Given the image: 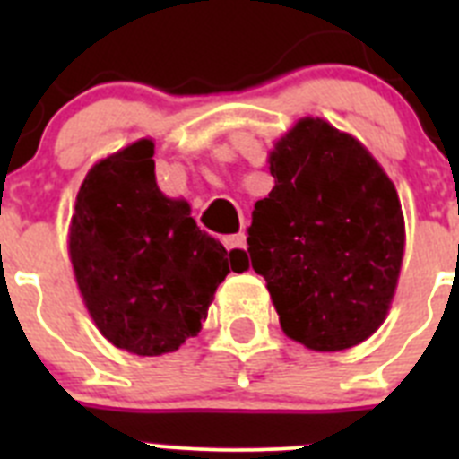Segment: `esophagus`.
Instances as JSON below:
<instances>
[{"mask_svg":"<svg viewBox=\"0 0 459 459\" xmlns=\"http://www.w3.org/2000/svg\"><path fill=\"white\" fill-rule=\"evenodd\" d=\"M225 246H227V250H234V253H243V250H246V234L238 232V234H234V237H227Z\"/></svg>","mask_w":459,"mask_h":459,"instance_id":"1","label":"esophagus"}]
</instances>
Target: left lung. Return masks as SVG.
Returning <instances> with one entry per match:
<instances>
[{"mask_svg":"<svg viewBox=\"0 0 459 459\" xmlns=\"http://www.w3.org/2000/svg\"><path fill=\"white\" fill-rule=\"evenodd\" d=\"M275 179L248 230L280 328L312 351L370 338L391 310L404 257L397 190L350 133L303 117L269 152Z\"/></svg>","mask_w":459,"mask_h":459,"instance_id":"8db88e82","label":"left lung"}]
</instances>
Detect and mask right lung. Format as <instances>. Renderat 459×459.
<instances>
[{
    "instance_id": "add662e5",
    "label": "right lung",
    "mask_w": 459,
    "mask_h": 459,
    "mask_svg": "<svg viewBox=\"0 0 459 459\" xmlns=\"http://www.w3.org/2000/svg\"><path fill=\"white\" fill-rule=\"evenodd\" d=\"M68 257L100 335L131 354L160 356L200 333L234 250L197 227L184 197L158 188L153 140L142 137L87 172Z\"/></svg>"
}]
</instances>
